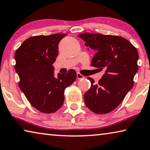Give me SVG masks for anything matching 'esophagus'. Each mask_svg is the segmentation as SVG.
I'll list each match as a JSON object with an SVG mask.
<instances>
[{"label":"esophagus","mask_w":150,"mask_h":150,"mask_svg":"<svg viewBox=\"0 0 150 150\" xmlns=\"http://www.w3.org/2000/svg\"><path fill=\"white\" fill-rule=\"evenodd\" d=\"M77 79H81L85 78V77L83 75H81V73H77Z\"/></svg>","instance_id":"obj_1"}]
</instances>
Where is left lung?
<instances>
[{"instance_id": "1", "label": "left lung", "mask_w": 150, "mask_h": 150, "mask_svg": "<svg viewBox=\"0 0 150 150\" xmlns=\"http://www.w3.org/2000/svg\"><path fill=\"white\" fill-rule=\"evenodd\" d=\"M78 36L95 51L91 66L105 71L96 84L93 78H87L91 85L84 95L85 105L96 114L110 112L133 87L138 70V51L128 40L118 35L84 33Z\"/></svg>"}]
</instances>
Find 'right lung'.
Here are the masks:
<instances>
[{
	"mask_svg": "<svg viewBox=\"0 0 150 150\" xmlns=\"http://www.w3.org/2000/svg\"><path fill=\"white\" fill-rule=\"evenodd\" d=\"M67 34L35 35L25 40L14 55L15 71L19 87L37 110L53 113L62 107L64 91L77 78L74 69L54 77L53 66L58 55V45Z\"/></svg>",
	"mask_w": 150,
	"mask_h": 150,
	"instance_id": "obj_1",
	"label": "right lung"
}]
</instances>
